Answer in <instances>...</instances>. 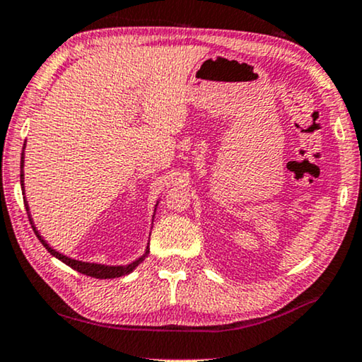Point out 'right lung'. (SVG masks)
Wrapping results in <instances>:
<instances>
[{
  "label": "right lung",
  "instance_id": "obj_1",
  "mask_svg": "<svg viewBox=\"0 0 362 362\" xmlns=\"http://www.w3.org/2000/svg\"><path fill=\"white\" fill-rule=\"evenodd\" d=\"M21 168H23V158H21ZM21 180H23V175H21ZM26 211H28V206H26ZM30 221H31V219H30ZM31 224H33V223H31ZM33 229H35V226H33ZM35 233H36L37 239H40V241L43 243V246L46 247V250H48L49 255H53L54 257H58L59 261H63L64 264H68L69 267H73V269H76L78 273L86 274V276H91V278H96V279H112V278H119V276H126V274H129L131 271H133L134 267L138 266L139 262L144 259V256L148 255V251H146V255H144L143 257H139V259L133 261V262H131V264H128V266H105V264H91V262H81V261L71 259V257H66V256L59 255L58 251H54L53 247H49L48 244L45 243V239L41 238L40 234H37L36 229H35Z\"/></svg>",
  "mask_w": 362,
  "mask_h": 362
}]
</instances>
